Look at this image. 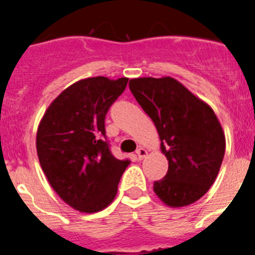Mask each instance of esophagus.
<instances>
[{
  "instance_id": "esophagus-1",
  "label": "esophagus",
  "mask_w": 255,
  "mask_h": 255,
  "mask_svg": "<svg viewBox=\"0 0 255 255\" xmlns=\"http://www.w3.org/2000/svg\"><path fill=\"white\" fill-rule=\"evenodd\" d=\"M148 152L147 149H144V148H139L138 150H136V155H138L139 159H143L144 157H147Z\"/></svg>"
}]
</instances>
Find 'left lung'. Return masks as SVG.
Returning <instances> with one entry per match:
<instances>
[{
	"mask_svg": "<svg viewBox=\"0 0 255 255\" xmlns=\"http://www.w3.org/2000/svg\"><path fill=\"white\" fill-rule=\"evenodd\" d=\"M129 88L152 119L168 161L153 190L168 207H185L206 194L224 159L226 140L213 110L176 79H131Z\"/></svg>",
	"mask_w": 255,
	"mask_h": 255,
	"instance_id": "8db88e82",
	"label": "left lung"
}]
</instances>
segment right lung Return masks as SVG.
Listing matches in <instances>:
<instances>
[{
    "label": "right lung",
    "instance_id": "1",
    "mask_svg": "<svg viewBox=\"0 0 255 255\" xmlns=\"http://www.w3.org/2000/svg\"><path fill=\"white\" fill-rule=\"evenodd\" d=\"M128 80L96 76L74 83L49 105L38 126V158L49 185L84 213L111 203L130 163L114 157L105 129L106 115Z\"/></svg>",
    "mask_w": 255,
    "mask_h": 255
}]
</instances>
